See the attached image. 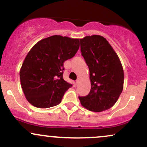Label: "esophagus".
I'll list each match as a JSON object with an SVG mask.
<instances>
[{
    "mask_svg": "<svg viewBox=\"0 0 147 147\" xmlns=\"http://www.w3.org/2000/svg\"><path fill=\"white\" fill-rule=\"evenodd\" d=\"M79 82H80V79L78 78V79H77V81H76V84H77H77L79 83Z\"/></svg>",
    "mask_w": 147,
    "mask_h": 147,
    "instance_id": "obj_1",
    "label": "esophagus"
}]
</instances>
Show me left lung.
<instances>
[{
  "label": "left lung",
  "mask_w": 147,
  "mask_h": 147,
  "mask_svg": "<svg viewBox=\"0 0 147 147\" xmlns=\"http://www.w3.org/2000/svg\"><path fill=\"white\" fill-rule=\"evenodd\" d=\"M79 40L91 84L88 95L79 97L81 104L92 112L108 110L114 106L122 92L124 74L122 63L104 37L92 35Z\"/></svg>",
  "instance_id": "left-lung-1"
}]
</instances>
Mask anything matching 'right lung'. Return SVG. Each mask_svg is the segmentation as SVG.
Segmentation results:
<instances>
[{
	"label": "right lung",
	"mask_w": 147,
	"mask_h": 147,
	"mask_svg": "<svg viewBox=\"0 0 147 147\" xmlns=\"http://www.w3.org/2000/svg\"><path fill=\"white\" fill-rule=\"evenodd\" d=\"M79 38L54 35L32 48L20 70L23 93L32 105L47 109L58 105L72 84L63 79V63L75 55Z\"/></svg>",
	"instance_id": "add662e5"
}]
</instances>
